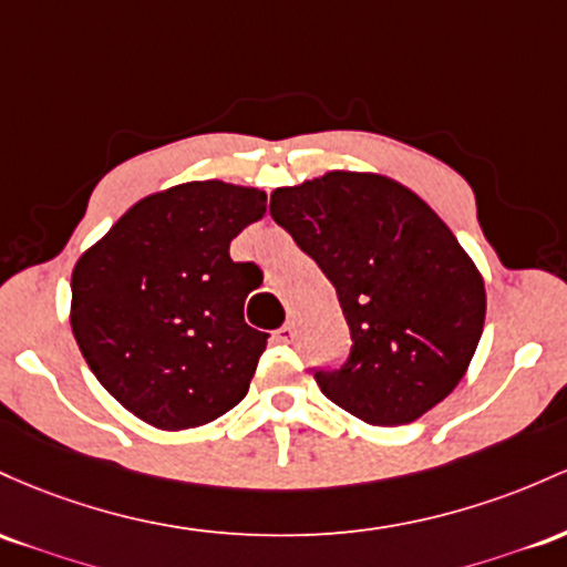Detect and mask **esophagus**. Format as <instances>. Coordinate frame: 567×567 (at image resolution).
I'll use <instances>...</instances> for the list:
<instances>
[{
    "mask_svg": "<svg viewBox=\"0 0 567 567\" xmlns=\"http://www.w3.org/2000/svg\"><path fill=\"white\" fill-rule=\"evenodd\" d=\"M295 337H297L295 323H284V327L276 332V340L284 342V346H291V342H295Z\"/></svg>",
    "mask_w": 567,
    "mask_h": 567,
    "instance_id": "esophagus-1",
    "label": "esophagus"
}]
</instances>
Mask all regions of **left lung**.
I'll return each mask as SVG.
<instances>
[{"label": "left lung", "mask_w": 567, "mask_h": 567, "mask_svg": "<svg viewBox=\"0 0 567 567\" xmlns=\"http://www.w3.org/2000/svg\"><path fill=\"white\" fill-rule=\"evenodd\" d=\"M270 216L332 281L351 353L318 369L359 421L404 425L453 393L485 327V281L429 203L380 174L329 171L270 195Z\"/></svg>", "instance_id": "1"}]
</instances>
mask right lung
Instances as JSON below:
<instances>
[{"instance_id":"obj_1","label":"right lung","mask_w":567,"mask_h":567,"mask_svg":"<svg viewBox=\"0 0 567 567\" xmlns=\"http://www.w3.org/2000/svg\"><path fill=\"white\" fill-rule=\"evenodd\" d=\"M265 212L262 189L176 184L133 203L74 265V340L144 423L198 429L249 391L267 334L244 321V302L262 272L233 262L230 240Z\"/></svg>"}]
</instances>
